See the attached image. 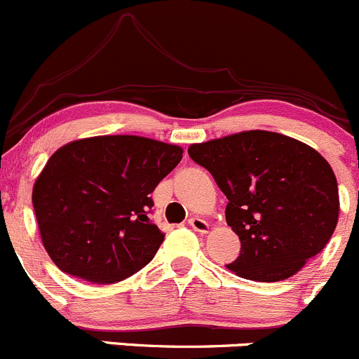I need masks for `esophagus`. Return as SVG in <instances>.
<instances>
[{"label": "esophagus", "mask_w": 359, "mask_h": 359, "mask_svg": "<svg viewBox=\"0 0 359 359\" xmlns=\"http://www.w3.org/2000/svg\"><path fill=\"white\" fill-rule=\"evenodd\" d=\"M188 225H190L195 232H201V233L209 232V223L205 222V219L198 218V216H194V218L188 219Z\"/></svg>", "instance_id": "1"}]
</instances>
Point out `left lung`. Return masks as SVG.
Returning <instances> with one entry per match:
<instances>
[{"label": "left lung", "mask_w": 359, "mask_h": 359, "mask_svg": "<svg viewBox=\"0 0 359 359\" xmlns=\"http://www.w3.org/2000/svg\"><path fill=\"white\" fill-rule=\"evenodd\" d=\"M188 155L229 198L225 218L239 236L241 255L226 269L241 278H292L332 237L339 187L314 148L278 133L244 130L191 144Z\"/></svg>", "instance_id": "left-lung-1"}]
</instances>
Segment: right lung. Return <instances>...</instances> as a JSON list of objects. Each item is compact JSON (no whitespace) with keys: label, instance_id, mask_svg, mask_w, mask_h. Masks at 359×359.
Listing matches in <instances>:
<instances>
[{"label":"right lung","instance_id":"obj_1","mask_svg":"<svg viewBox=\"0 0 359 359\" xmlns=\"http://www.w3.org/2000/svg\"><path fill=\"white\" fill-rule=\"evenodd\" d=\"M183 150L141 136H95L59 148L33 187L48 257L66 274L109 285L148 265L164 241L150 194Z\"/></svg>","mask_w":359,"mask_h":359}]
</instances>
